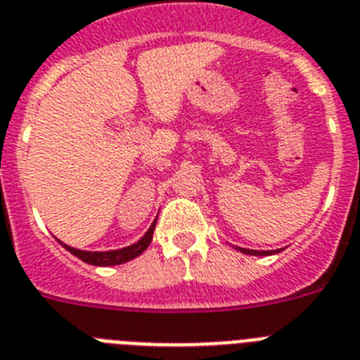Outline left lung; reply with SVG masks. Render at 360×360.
I'll use <instances>...</instances> for the list:
<instances>
[{
	"label": "left lung",
	"mask_w": 360,
	"mask_h": 360,
	"mask_svg": "<svg viewBox=\"0 0 360 360\" xmlns=\"http://www.w3.org/2000/svg\"><path fill=\"white\" fill-rule=\"evenodd\" d=\"M236 250H239L240 254H246V255H271V254H279V252H281V250H268V252H259V250L240 248V246H236Z\"/></svg>",
	"instance_id": "left-lung-1"
}]
</instances>
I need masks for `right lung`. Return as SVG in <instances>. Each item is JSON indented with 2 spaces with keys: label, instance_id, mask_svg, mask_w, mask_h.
Wrapping results in <instances>:
<instances>
[{
  "label": "right lung",
  "instance_id": "obj_1",
  "mask_svg": "<svg viewBox=\"0 0 360 360\" xmlns=\"http://www.w3.org/2000/svg\"><path fill=\"white\" fill-rule=\"evenodd\" d=\"M155 223H158V219H154V223L150 224V228L146 230L145 236L141 239L134 243L130 246H124V248L120 250H106V252H89V250H79L74 248V246H68L65 243L59 240V245L63 246L65 250H68L72 255H76L77 259H81L86 264H92V266H115V264H123V262L132 261L136 259L137 255H141L148 245L152 243V236H154L155 230Z\"/></svg>",
  "mask_w": 360,
  "mask_h": 360
}]
</instances>
